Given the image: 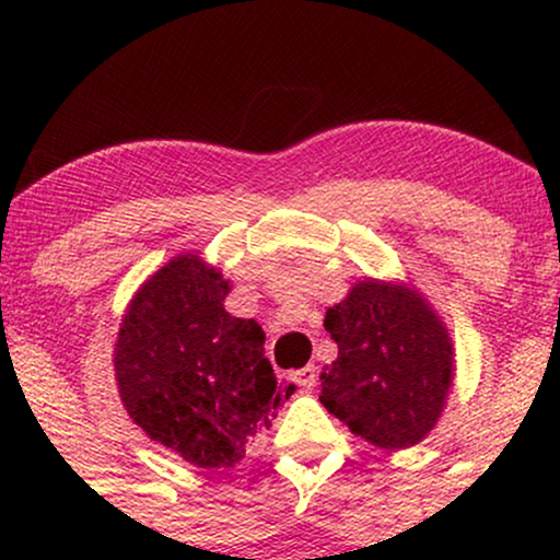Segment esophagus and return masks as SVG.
I'll return each mask as SVG.
<instances>
[{"mask_svg":"<svg viewBox=\"0 0 560 560\" xmlns=\"http://www.w3.org/2000/svg\"><path fill=\"white\" fill-rule=\"evenodd\" d=\"M316 378H318L316 365H305V369L294 371V374H292V382L298 384V387H302V389H313V387H316Z\"/></svg>","mask_w":560,"mask_h":560,"instance_id":"1","label":"esophagus"}]
</instances>
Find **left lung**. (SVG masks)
Masks as SVG:
<instances>
[{"label":"left lung","instance_id":"8db88e82","mask_svg":"<svg viewBox=\"0 0 560 560\" xmlns=\"http://www.w3.org/2000/svg\"><path fill=\"white\" fill-rule=\"evenodd\" d=\"M337 361L320 374L329 413L384 450H402L434 429L453 387L455 352L440 316L416 289L365 279L329 307Z\"/></svg>","mask_w":560,"mask_h":560}]
</instances>
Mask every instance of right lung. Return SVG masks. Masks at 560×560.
<instances>
[{"label":"right lung","instance_id":"add662e5","mask_svg":"<svg viewBox=\"0 0 560 560\" xmlns=\"http://www.w3.org/2000/svg\"><path fill=\"white\" fill-rule=\"evenodd\" d=\"M221 271L178 255L139 287L115 342L133 423L197 468H231L294 387H276L266 334L223 307Z\"/></svg>","mask_w":560,"mask_h":560}]
</instances>
